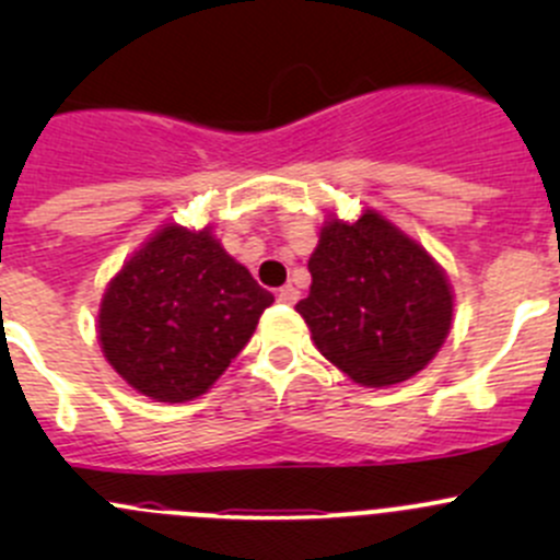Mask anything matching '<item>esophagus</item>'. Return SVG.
Here are the masks:
<instances>
[{"label": "esophagus", "instance_id": "34e87169", "mask_svg": "<svg viewBox=\"0 0 560 560\" xmlns=\"http://www.w3.org/2000/svg\"><path fill=\"white\" fill-rule=\"evenodd\" d=\"M298 298H301V292H298L292 284L281 287V290H279V303H287V306H292V303H298Z\"/></svg>", "mask_w": 560, "mask_h": 560}]
</instances>
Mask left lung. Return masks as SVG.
<instances>
[{
	"label": "left lung",
	"mask_w": 560,
	"mask_h": 560,
	"mask_svg": "<svg viewBox=\"0 0 560 560\" xmlns=\"http://www.w3.org/2000/svg\"><path fill=\"white\" fill-rule=\"evenodd\" d=\"M312 290L298 303L322 354L360 387L420 374L453 327L442 265L382 213L332 217L308 257Z\"/></svg>",
	"instance_id": "obj_1"
}]
</instances>
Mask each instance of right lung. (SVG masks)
<instances>
[{
  "instance_id": "add662e5",
  "label": "right lung",
  "mask_w": 560,
  "mask_h": 560,
  "mask_svg": "<svg viewBox=\"0 0 560 560\" xmlns=\"http://www.w3.org/2000/svg\"><path fill=\"white\" fill-rule=\"evenodd\" d=\"M270 303L211 228L162 224L107 281L97 338L129 387L184 404L228 371Z\"/></svg>"
}]
</instances>
